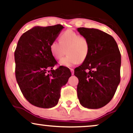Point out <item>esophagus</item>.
<instances>
[{"label": "esophagus", "mask_w": 133, "mask_h": 133, "mask_svg": "<svg viewBox=\"0 0 133 133\" xmlns=\"http://www.w3.org/2000/svg\"><path fill=\"white\" fill-rule=\"evenodd\" d=\"M70 71H71L72 75L74 74V69H70Z\"/></svg>", "instance_id": "1"}]
</instances>
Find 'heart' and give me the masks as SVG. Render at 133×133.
<instances>
[{"label": "heart", "mask_w": 133, "mask_h": 133, "mask_svg": "<svg viewBox=\"0 0 133 133\" xmlns=\"http://www.w3.org/2000/svg\"><path fill=\"white\" fill-rule=\"evenodd\" d=\"M59 41L54 40L50 44V51L56 59H60L67 51L68 56L61 59L59 64L72 67L83 61L88 56L90 46L88 40L72 30H68L60 36Z\"/></svg>", "instance_id": "1"}]
</instances>
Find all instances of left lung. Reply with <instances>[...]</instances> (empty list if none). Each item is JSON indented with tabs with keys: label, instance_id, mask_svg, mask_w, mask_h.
I'll list each match as a JSON object with an SVG mask.
<instances>
[{
	"label": "left lung",
	"instance_id": "obj_1",
	"mask_svg": "<svg viewBox=\"0 0 133 133\" xmlns=\"http://www.w3.org/2000/svg\"><path fill=\"white\" fill-rule=\"evenodd\" d=\"M77 31L90 46L88 56L74 70L79 81L77 96L85 108H101L111 101L120 83V51L113 37L99 29L79 28Z\"/></svg>",
	"mask_w": 133,
	"mask_h": 133
}]
</instances>
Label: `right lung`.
Masks as SVG:
<instances>
[{"label": "right lung", "mask_w": 133, "mask_h": 133, "mask_svg": "<svg viewBox=\"0 0 133 133\" xmlns=\"http://www.w3.org/2000/svg\"><path fill=\"white\" fill-rule=\"evenodd\" d=\"M63 28L61 24L34 26L18 40L15 51L16 81L25 98L36 107L49 109L56 105L61 87L72 75L65 67L53 69L57 62L50 44Z\"/></svg>", "instance_id": "obj_1"}]
</instances>
